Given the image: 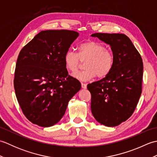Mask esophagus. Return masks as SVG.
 <instances>
[{
    "label": "esophagus",
    "instance_id": "34e87169",
    "mask_svg": "<svg viewBox=\"0 0 157 157\" xmlns=\"http://www.w3.org/2000/svg\"><path fill=\"white\" fill-rule=\"evenodd\" d=\"M81 85H82V88L86 89V88H87V85H86V84H84V83H82Z\"/></svg>",
    "mask_w": 157,
    "mask_h": 157
}]
</instances>
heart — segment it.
<instances>
[{"mask_svg": "<svg viewBox=\"0 0 157 157\" xmlns=\"http://www.w3.org/2000/svg\"><path fill=\"white\" fill-rule=\"evenodd\" d=\"M85 63V70L73 74L74 78L86 82L97 76L104 78L107 76L114 67L115 54L112 50L105 48L102 43L88 40L82 43L78 48V53L68 51L64 56L66 69L71 73H75Z\"/></svg>", "mask_w": 157, "mask_h": 157, "instance_id": "heart-1", "label": "heart"}]
</instances>
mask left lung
Instances as JSON below:
<instances>
[{"label":"left lung","instance_id":"left-lung-1","mask_svg":"<svg viewBox=\"0 0 157 157\" xmlns=\"http://www.w3.org/2000/svg\"><path fill=\"white\" fill-rule=\"evenodd\" d=\"M110 44L115 64L109 74L87 86L91 93V111L97 121L115 127L132 116L142 94L143 62L132 41L123 34L91 35Z\"/></svg>","mask_w":157,"mask_h":157}]
</instances>
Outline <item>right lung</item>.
<instances>
[{
	"instance_id": "add662e5",
	"label": "right lung",
	"mask_w": 157,
	"mask_h": 157,
	"mask_svg": "<svg viewBox=\"0 0 157 157\" xmlns=\"http://www.w3.org/2000/svg\"><path fill=\"white\" fill-rule=\"evenodd\" d=\"M68 29L42 31L20 51L14 88L23 115L41 127L52 126L64 115L68 102L81 88L70 76L64 56L78 38Z\"/></svg>"
}]
</instances>
